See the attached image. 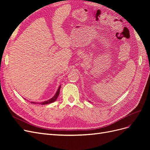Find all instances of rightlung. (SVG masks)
<instances>
[{
	"label": "right lung",
	"instance_id": "obj_1",
	"mask_svg": "<svg viewBox=\"0 0 150 150\" xmlns=\"http://www.w3.org/2000/svg\"><path fill=\"white\" fill-rule=\"evenodd\" d=\"M60 89H61V86H59V88H58V89H57V91L56 93L55 94V95H54V96L52 98L49 99V100H47V101H43V102H40V103H40V104H42V105H44V104H50V103H52L55 101L56 100V99H57V97H58V96H59V94ZM32 103L36 104V103ZM38 104H39V103H38Z\"/></svg>",
	"mask_w": 150,
	"mask_h": 150
}]
</instances>
